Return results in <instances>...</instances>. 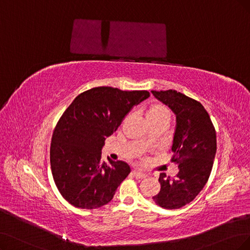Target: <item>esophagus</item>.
Returning <instances> with one entry per match:
<instances>
[{"label": "esophagus", "mask_w": 250, "mask_h": 250, "mask_svg": "<svg viewBox=\"0 0 250 250\" xmlns=\"http://www.w3.org/2000/svg\"><path fill=\"white\" fill-rule=\"evenodd\" d=\"M132 174L134 175V176H135L136 178H138V179H142V178H145V177L147 176L146 174L141 173V172H138V171H133Z\"/></svg>", "instance_id": "obj_1"}]
</instances>
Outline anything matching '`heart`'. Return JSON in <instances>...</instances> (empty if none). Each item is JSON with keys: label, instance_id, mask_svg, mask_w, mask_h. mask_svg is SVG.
<instances>
[{"label": "heart", "instance_id": "1", "mask_svg": "<svg viewBox=\"0 0 250 250\" xmlns=\"http://www.w3.org/2000/svg\"><path fill=\"white\" fill-rule=\"evenodd\" d=\"M171 117V110L167 106L160 103H154L150 105L148 111H147V120H148V123L159 122V120H165V122L169 123Z\"/></svg>", "mask_w": 250, "mask_h": 250}]
</instances>
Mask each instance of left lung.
I'll return each mask as SVG.
<instances>
[{
  "mask_svg": "<svg viewBox=\"0 0 250 250\" xmlns=\"http://www.w3.org/2000/svg\"><path fill=\"white\" fill-rule=\"evenodd\" d=\"M151 92L176 115L171 161L179 165L174 178L160 174L161 190L152 199L162 208L178 209L195 199L208 181L216 153L215 128L200 102L173 89Z\"/></svg>",
  "mask_w": 250,
  "mask_h": 250,
  "instance_id": "1",
  "label": "left lung"
}]
</instances>
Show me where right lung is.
<instances>
[{"mask_svg": "<svg viewBox=\"0 0 250 250\" xmlns=\"http://www.w3.org/2000/svg\"><path fill=\"white\" fill-rule=\"evenodd\" d=\"M149 96L147 90L94 87L62 113L52 135L50 166L55 186L71 205L96 209L113 199L131 168L123 161L101 162V150L131 109Z\"/></svg>", "mask_w": 250, "mask_h": 250, "instance_id": "obj_1", "label": "right lung"}]
</instances>
